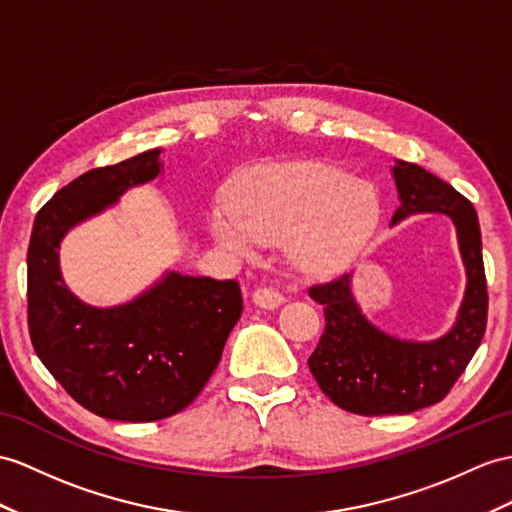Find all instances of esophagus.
Instances as JSON below:
<instances>
[{
	"label": "esophagus",
	"instance_id": "34e87169",
	"mask_svg": "<svg viewBox=\"0 0 512 512\" xmlns=\"http://www.w3.org/2000/svg\"><path fill=\"white\" fill-rule=\"evenodd\" d=\"M252 299H254L256 306L265 308V310H273V308H278L280 304H284V295L276 289H271V286H258L254 295H252Z\"/></svg>",
	"mask_w": 512,
	"mask_h": 512
}]
</instances>
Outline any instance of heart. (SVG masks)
Instances as JSON below:
<instances>
[{
	"label": "heart",
	"instance_id": "heart-1",
	"mask_svg": "<svg viewBox=\"0 0 512 512\" xmlns=\"http://www.w3.org/2000/svg\"><path fill=\"white\" fill-rule=\"evenodd\" d=\"M378 221L380 199L371 186L336 167L297 162L245 171L232 186L230 208H217L210 228L236 252L299 234L302 263L328 267L352 254Z\"/></svg>",
	"mask_w": 512,
	"mask_h": 512
}]
</instances>
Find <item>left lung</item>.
<instances>
[{
    "label": "left lung",
    "instance_id": "8db88e82",
    "mask_svg": "<svg viewBox=\"0 0 512 512\" xmlns=\"http://www.w3.org/2000/svg\"><path fill=\"white\" fill-rule=\"evenodd\" d=\"M393 178L400 206L391 226L421 213L454 221L467 289L454 328L428 343L402 341L363 315L352 293V273L315 284L308 295L323 306L326 330L308 358L319 389L356 415H408L441 402L476 354L486 330V293L478 215L467 197L415 162L397 160Z\"/></svg>",
    "mask_w": 512,
    "mask_h": 512
}]
</instances>
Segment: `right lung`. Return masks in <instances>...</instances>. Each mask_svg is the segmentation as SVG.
Returning <instances> with one entry per match:
<instances>
[{
    "mask_svg": "<svg viewBox=\"0 0 512 512\" xmlns=\"http://www.w3.org/2000/svg\"><path fill=\"white\" fill-rule=\"evenodd\" d=\"M162 149L99 167L49 199L28 247V326L36 356L73 400L115 421H158L189 406L243 313L236 280L169 271L130 304L95 308L62 280L58 249L80 221L158 178Z\"/></svg>",
    "mask_w": 512,
    "mask_h": 512,
    "instance_id": "obj_1",
    "label": "right lung"
}]
</instances>
